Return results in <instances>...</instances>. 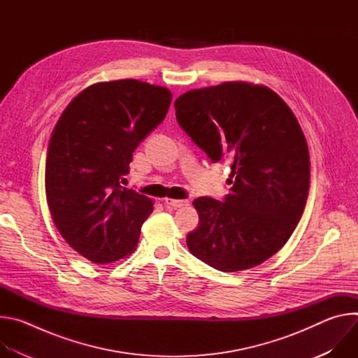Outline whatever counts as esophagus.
<instances>
[{"label": "esophagus", "instance_id": "esophagus-1", "mask_svg": "<svg viewBox=\"0 0 358 358\" xmlns=\"http://www.w3.org/2000/svg\"><path fill=\"white\" fill-rule=\"evenodd\" d=\"M188 199H173V198H166V206L171 207V208H181L188 206Z\"/></svg>", "mask_w": 358, "mask_h": 358}]
</instances>
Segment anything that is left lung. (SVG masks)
<instances>
[{"instance_id":"1","label":"left lung","mask_w":358,"mask_h":358,"mask_svg":"<svg viewBox=\"0 0 358 358\" xmlns=\"http://www.w3.org/2000/svg\"><path fill=\"white\" fill-rule=\"evenodd\" d=\"M181 129L213 160L231 166L224 201H192L189 252L222 272L261 265L287 242L308 201L310 157L290 108L272 89L225 82L176 101Z\"/></svg>"}]
</instances>
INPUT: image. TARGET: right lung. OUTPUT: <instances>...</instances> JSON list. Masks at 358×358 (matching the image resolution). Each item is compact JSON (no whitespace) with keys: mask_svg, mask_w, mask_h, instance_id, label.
<instances>
[{"mask_svg":"<svg viewBox=\"0 0 358 358\" xmlns=\"http://www.w3.org/2000/svg\"><path fill=\"white\" fill-rule=\"evenodd\" d=\"M171 97L169 89L136 79L94 83L66 106L50 136L48 207L69 246L93 264L119 261L138 243L152 201L122 182Z\"/></svg>","mask_w":358,"mask_h":358,"instance_id":"right-lung-1","label":"right lung"}]
</instances>
